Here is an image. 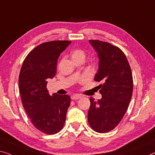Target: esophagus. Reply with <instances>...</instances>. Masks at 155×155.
<instances>
[{"label":"esophagus","instance_id":"obj_1","mask_svg":"<svg viewBox=\"0 0 155 155\" xmlns=\"http://www.w3.org/2000/svg\"><path fill=\"white\" fill-rule=\"evenodd\" d=\"M81 97V96L80 94H73V95L71 96V100H78Z\"/></svg>","mask_w":155,"mask_h":155}]
</instances>
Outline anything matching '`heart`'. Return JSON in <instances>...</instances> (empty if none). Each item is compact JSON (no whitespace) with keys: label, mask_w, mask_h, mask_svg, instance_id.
I'll return each instance as SVG.
<instances>
[{"label":"heart","mask_w":155,"mask_h":155,"mask_svg":"<svg viewBox=\"0 0 155 155\" xmlns=\"http://www.w3.org/2000/svg\"><path fill=\"white\" fill-rule=\"evenodd\" d=\"M71 57L74 61H77V60H85V53L84 50L81 48H75L71 51Z\"/></svg>","instance_id":"heart-1"}]
</instances>
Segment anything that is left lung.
<instances>
[{"label": "left lung", "mask_w": 155, "mask_h": 155, "mask_svg": "<svg viewBox=\"0 0 155 155\" xmlns=\"http://www.w3.org/2000/svg\"><path fill=\"white\" fill-rule=\"evenodd\" d=\"M97 54L99 68L94 81L99 85L101 98L90 99L87 120L97 132L114 129L125 114L133 92V78L126 55L120 48L100 40H89Z\"/></svg>", "instance_id": "1"}]
</instances>
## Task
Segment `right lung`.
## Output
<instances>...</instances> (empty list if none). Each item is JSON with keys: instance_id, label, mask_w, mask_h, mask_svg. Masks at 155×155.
<instances>
[{"instance_id": "obj_1", "label": "right lung", "mask_w": 155, "mask_h": 155, "mask_svg": "<svg viewBox=\"0 0 155 155\" xmlns=\"http://www.w3.org/2000/svg\"><path fill=\"white\" fill-rule=\"evenodd\" d=\"M71 41H51L38 45L25 58L18 77L20 95L26 114L35 127L47 134L63 129L70 104L68 94L51 96L48 78L56 73L60 55Z\"/></svg>"}]
</instances>
